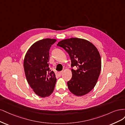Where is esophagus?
I'll use <instances>...</instances> for the list:
<instances>
[{
  "label": "esophagus",
  "instance_id": "obj_1",
  "mask_svg": "<svg viewBox=\"0 0 125 125\" xmlns=\"http://www.w3.org/2000/svg\"><path fill=\"white\" fill-rule=\"evenodd\" d=\"M63 71L60 72H59V75H61L63 74Z\"/></svg>",
  "mask_w": 125,
  "mask_h": 125
}]
</instances>
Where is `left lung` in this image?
I'll list each match as a JSON object with an SVG mask.
<instances>
[{
    "label": "left lung",
    "instance_id": "8db88e82",
    "mask_svg": "<svg viewBox=\"0 0 125 125\" xmlns=\"http://www.w3.org/2000/svg\"><path fill=\"white\" fill-rule=\"evenodd\" d=\"M69 54L72 77L67 82L68 89L77 96L85 95L91 91L97 83L101 70V59L94 45L86 39L71 38L62 40L57 44Z\"/></svg>",
    "mask_w": 125,
    "mask_h": 125
}]
</instances>
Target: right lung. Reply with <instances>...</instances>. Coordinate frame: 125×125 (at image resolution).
<instances>
[{"mask_svg":"<svg viewBox=\"0 0 125 125\" xmlns=\"http://www.w3.org/2000/svg\"><path fill=\"white\" fill-rule=\"evenodd\" d=\"M57 41L46 38L36 42L27 50L23 66L28 83L35 93L42 98L51 94L57 79L49 67V50Z\"/></svg>","mask_w":125,"mask_h":125,"instance_id":"1","label":"right lung"}]
</instances>
